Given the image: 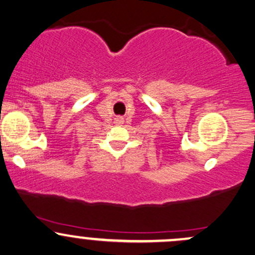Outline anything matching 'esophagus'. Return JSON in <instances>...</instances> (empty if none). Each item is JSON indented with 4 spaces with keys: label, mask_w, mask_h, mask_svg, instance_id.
I'll list each match as a JSON object with an SVG mask.
<instances>
[{
    "label": "esophagus",
    "mask_w": 255,
    "mask_h": 255,
    "mask_svg": "<svg viewBox=\"0 0 255 255\" xmlns=\"http://www.w3.org/2000/svg\"><path fill=\"white\" fill-rule=\"evenodd\" d=\"M123 122L125 121H123V117L121 116H117L116 119H115V123H116V125H122Z\"/></svg>",
    "instance_id": "34e87169"
}]
</instances>
